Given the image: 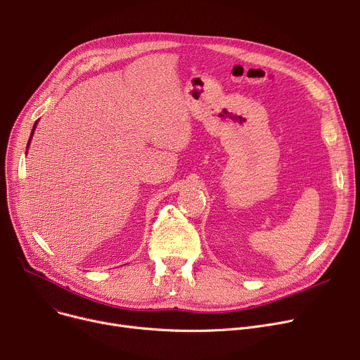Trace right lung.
<instances>
[{
  "mask_svg": "<svg viewBox=\"0 0 360 360\" xmlns=\"http://www.w3.org/2000/svg\"><path fill=\"white\" fill-rule=\"evenodd\" d=\"M36 126H37V122L34 123V126H33V130H32V134H30V139H29V143H27V148L30 146V141H32V136H33V133H34V129H36Z\"/></svg>",
  "mask_w": 360,
  "mask_h": 360,
  "instance_id": "1",
  "label": "right lung"
}]
</instances>
